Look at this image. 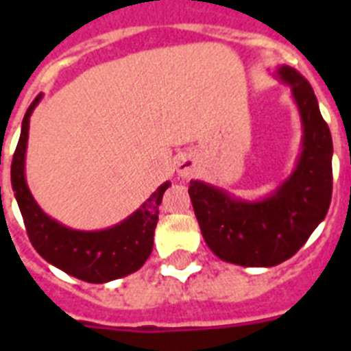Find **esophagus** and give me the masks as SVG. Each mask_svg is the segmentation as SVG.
<instances>
[{
	"label": "esophagus",
	"instance_id": "obj_1",
	"mask_svg": "<svg viewBox=\"0 0 351 351\" xmlns=\"http://www.w3.org/2000/svg\"><path fill=\"white\" fill-rule=\"evenodd\" d=\"M197 171H198L197 160L191 158V156H182V158L176 162V173H178L180 178H191Z\"/></svg>",
	"mask_w": 351,
	"mask_h": 351
}]
</instances>
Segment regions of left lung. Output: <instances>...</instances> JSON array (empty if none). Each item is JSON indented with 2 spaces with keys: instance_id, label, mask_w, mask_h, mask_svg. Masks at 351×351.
I'll list each match as a JSON object with an SVG mask.
<instances>
[{
  "instance_id": "1",
  "label": "left lung",
  "mask_w": 351,
  "mask_h": 351,
  "mask_svg": "<svg viewBox=\"0 0 351 351\" xmlns=\"http://www.w3.org/2000/svg\"><path fill=\"white\" fill-rule=\"evenodd\" d=\"M273 74L289 87L300 117V154L293 171L269 195L255 200L208 182H189L193 209L209 250L220 261L244 267H271L291 258L332 202L333 143L315 93L288 65Z\"/></svg>"
}]
</instances>
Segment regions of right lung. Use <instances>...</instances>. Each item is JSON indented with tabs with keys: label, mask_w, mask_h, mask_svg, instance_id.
Masks as SVG:
<instances>
[{
	"label": "right lung",
	"mask_w": 351,
	"mask_h": 351,
	"mask_svg": "<svg viewBox=\"0 0 351 351\" xmlns=\"http://www.w3.org/2000/svg\"><path fill=\"white\" fill-rule=\"evenodd\" d=\"M40 101L41 95L25 112L10 167L14 197L34 250L49 264L85 282L106 284L138 271L153 251L158 208L171 182H164L134 213L106 230H73L58 222L40 208L25 178L29 123Z\"/></svg>",
	"instance_id": "right-lung-1"
}]
</instances>
